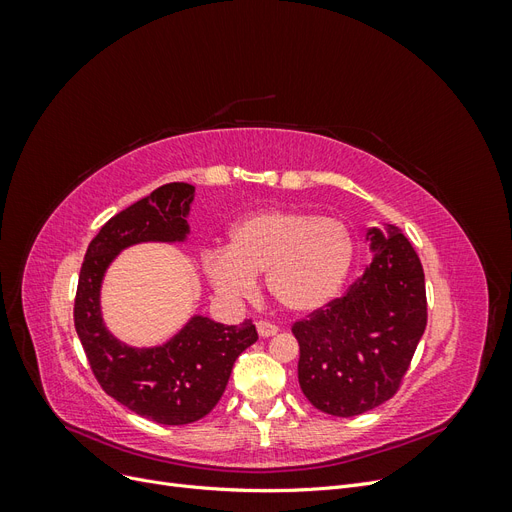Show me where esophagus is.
Returning <instances> with one entry per match:
<instances>
[{
	"label": "esophagus",
	"instance_id": "34e87169",
	"mask_svg": "<svg viewBox=\"0 0 512 512\" xmlns=\"http://www.w3.org/2000/svg\"><path fill=\"white\" fill-rule=\"evenodd\" d=\"M256 329H258V335H260V337H273L277 331H280V329L275 327V324L265 322V320H258V322H256Z\"/></svg>",
	"mask_w": 512,
	"mask_h": 512
}]
</instances>
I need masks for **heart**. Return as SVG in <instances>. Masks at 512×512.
<instances>
[{"instance_id": "1", "label": "heart", "mask_w": 512, "mask_h": 512, "mask_svg": "<svg viewBox=\"0 0 512 512\" xmlns=\"http://www.w3.org/2000/svg\"><path fill=\"white\" fill-rule=\"evenodd\" d=\"M356 241L339 218L312 211L269 209L230 228L228 252L203 256L211 286L228 299L247 297L265 273L271 299L290 314H312L331 303L352 269Z\"/></svg>"}]
</instances>
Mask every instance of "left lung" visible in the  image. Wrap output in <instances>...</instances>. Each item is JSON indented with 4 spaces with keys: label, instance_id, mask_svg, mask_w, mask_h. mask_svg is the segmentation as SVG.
<instances>
[{
    "label": "left lung",
    "instance_id": "8db88e82",
    "mask_svg": "<svg viewBox=\"0 0 512 512\" xmlns=\"http://www.w3.org/2000/svg\"><path fill=\"white\" fill-rule=\"evenodd\" d=\"M374 262L344 297L292 324L299 384L316 410L359 416L389 401L427 327L421 258L401 228L369 230Z\"/></svg>",
    "mask_w": 512,
    "mask_h": 512
}]
</instances>
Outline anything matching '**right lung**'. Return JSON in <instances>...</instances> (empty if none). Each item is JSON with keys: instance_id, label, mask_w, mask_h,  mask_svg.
<instances>
[{"instance_id": "right-lung-1", "label": "right lung", "mask_w": 512, "mask_h": 512, "mask_svg": "<svg viewBox=\"0 0 512 512\" xmlns=\"http://www.w3.org/2000/svg\"><path fill=\"white\" fill-rule=\"evenodd\" d=\"M194 185L166 183L108 220L91 239L74 297V329L106 395L160 425H188L218 404L237 356L256 339L252 320L241 327L194 316L158 348H130L106 331L100 284L123 247L141 241H181Z\"/></svg>"}]
</instances>
